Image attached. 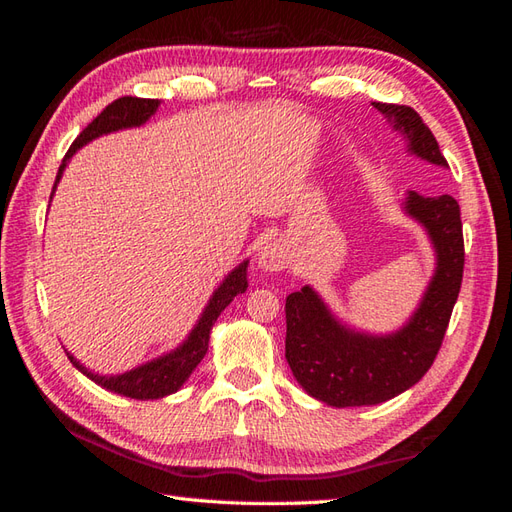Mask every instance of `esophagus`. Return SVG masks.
Listing matches in <instances>:
<instances>
[{
	"mask_svg": "<svg viewBox=\"0 0 512 512\" xmlns=\"http://www.w3.org/2000/svg\"><path fill=\"white\" fill-rule=\"evenodd\" d=\"M288 255L284 253V248H279L277 244H266L259 253V268L268 270V273H277V270L288 266Z\"/></svg>",
	"mask_w": 512,
	"mask_h": 512,
	"instance_id": "1",
	"label": "esophagus"
}]
</instances>
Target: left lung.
I'll return each mask as SVG.
<instances>
[{
    "mask_svg": "<svg viewBox=\"0 0 512 512\" xmlns=\"http://www.w3.org/2000/svg\"><path fill=\"white\" fill-rule=\"evenodd\" d=\"M409 154L447 169L431 129L407 105L372 103ZM405 211L418 220L436 248V273L411 319L394 334L374 336L347 328L310 286L286 297V361L312 398L332 407L378 405L413 387L436 361L464 273L460 204L451 195L409 191Z\"/></svg>",
    "mask_w": 512,
    "mask_h": 512,
    "instance_id": "left-lung-1",
    "label": "left lung"
}]
</instances>
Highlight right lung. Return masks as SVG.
Returning a JSON list of instances; mask_svg holds the SVG:
<instances>
[{
	"label": "right lung",
	"instance_id": "1",
	"mask_svg": "<svg viewBox=\"0 0 512 512\" xmlns=\"http://www.w3.org/2000/svg\"><path fill=\"white\" fill-rule=\"evenodd\" d=\"M158 105H160L158 99H136V96H123V99H116L114 103L107 105L105 110L96 116L79 136H76L72 147L68 149V154H65V158L61 162L52 193H54V189H57V184L63 176V169H65V165H68V160L83 145H88L90 140L99 138L103 134H112V132H118V129L138 127V125L147 123L149 118L156 114ZM246 268H248V262H242L233 270V273H228V277L213 292L209 303H206L202 317L198 323H195V328L187 336V341H184L180 347H176L173 352L156 358V361H149L145 365L129 369V372L118 374V376H101V374L90 372L88 367H83L70 352H65V354H68L70 363L79 369L81 374L94 380L96 385L114 391V394L136 398V400L165 398L184 385V380L193 374V369L198 367V363L204 358L206 350H209V334L213 330L217 317L222 314V310L239 295V292H246V288H248Z\"/></svg>",
	"mask_w": 512,
	"mask_h": 512
}]
</instances>
